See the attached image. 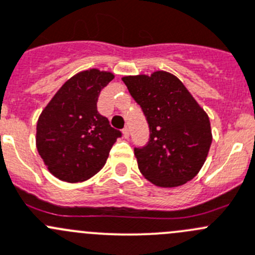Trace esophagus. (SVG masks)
Wrapping results in <instances>:
<instances>
[{
    "label": "esophagus",
    "instance_id": "1",
    "mask_svg": "<svg viewBox=\"0 0 255 255\" xmlns=\"http://www.w3.org/2000/svg\"><path fill=\"white\" fill-rule=\"evenodd\" d=\"M122 133H123V137L125 138H128L129 137V129H128V127H125L122 129Z\"/></svg>",
    "mask_w": 255,
    "mask_h": 255
}]
</instances>
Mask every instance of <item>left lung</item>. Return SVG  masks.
<instances>
[{"mask_svg":"<svg viewBox=\"0 0 255 255\" xmlns=\"http://www.w3.org/2000/svg\"><path fill=\"white\" fill-rule=\"evenodd\" d=\"M122 81L149 127L147 144L134 148L140 173L164 188L193 179L212 144L211 122L203 108L175 76L164 71Z\"/></svg>","mask_w":255,"mask_h":255,"instance_id":"obj_1","label":"left lung"}]
</instances>
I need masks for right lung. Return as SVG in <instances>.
<instances>
[{
  "instance_id": "obj_1",
  "label": "right lung",
  "mask_w": 255,
  "mask_h": 255,
  "mask_svg": "<svg viewBox=\"0 0 255 255\" xmlns=\"http://www.w3.org/2000/svg\"><path fill=\"white\" fill-rule=\"evenodd\" d=\"M113 78V73L96 68L77 73L42 111L37 122V150L58 179L76 183L95 175L122 135L97 111L98 96Z\"/></svg>"
}]
</instances>
